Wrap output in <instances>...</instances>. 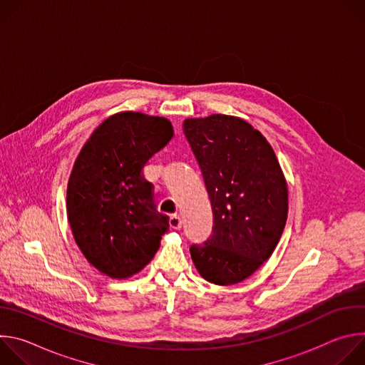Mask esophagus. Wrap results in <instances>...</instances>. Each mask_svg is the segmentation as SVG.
<instances>
[{"label":"esophagus","instance_id":"1","mask_svg":"<svg viewBox=\"0 0 365 365\" xmlns=\"http://www.w3.org/2000/svg\"><path fill=\"white\" fill-rule=\"evenodd\" d=\"M169 224H170V228L179 230V228L182 227V220H180V217H179L178 214H173V215L170 217V220H169Z\"/></svg>","mask_w":365,"mask_h":365}]
</instances>
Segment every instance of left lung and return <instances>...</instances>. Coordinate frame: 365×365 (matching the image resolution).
<instances>
[{"mask_svg":"<svg viewBox=\"0 0 365 365\" xmlns=\"http://www.w3.org/2000/svg\"><path fill=\"white\" fill-rule=\"evenodd\" d=\"M185 135L211 199L212 235L193 244L199 274L214 284H237L273 254L287 221V183L266 137L224 114L187 118Z\"/></svg>","mask_w":365,"mask_h":365,"instance_id":"1","label":"left lung"}]
</instances>
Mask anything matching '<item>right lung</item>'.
Listing matches in <instances>:
<instances>
[{"label":"right lung","mask_w":365,"mask_h":365,"mask_svg":"<svg viewBox=\"0 0 365 365\" xmlns=\"http://www.w3.org/2000/svg\"><path fill=\"white\" fill-rule=\"evenodd\" d=\"M173 137L168 118L124 111L103 121L75 160L66 192L68 221L98 272L127 279L160 247L169 217L155 210L143 169Z\"/></svg>","instance_id":"obj_1"}]
</instances>
